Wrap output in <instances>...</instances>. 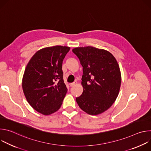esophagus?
Segmentation results:
<instances>
[{
    "mask_svg": "<svg viewBox=\"0 0 151 151\" xmlns=\"http://www.w3.org/2000/svg\"><path fill=\"white\" fill-rule=\"evenodd\" d=\"M76 84H77V81H74L73 83H70L69 85H70V87H73V86H75V85H76Z\"/></svg>",
    "mask_w": 151,
    "mask_h": 151,
    "instance_id": "34e87169",
    "label": "esophagus"
}]
</instances>
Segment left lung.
Segmentation results:
<instances>
[{"label":"left lung","instance_id":"8db88e82","mask_svg":"<svg viewBox=\"0 0 151 151\" xmlns=\"http://www.w3.org/2000/svg\"><path fill=\"white\" fill-rule=\"evenodd\" d=\"M83 68V93L76 98L80 108L91 115L108 109L116 100L121 87L118 63L109 51L93 47L72 50Z\"/></svg>","mask_w":151,"mask_h":151}]
</instances>
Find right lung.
<instances>
[{
	"instance_id": "1",
	"label": "right lung",
	"mask_w": 151,
	"mask_h": 151,
	"mask_svg": "<svg viewBox=\"0 0 151 151\" xmlns=\"http://www.w3.org/2000/svg\"><path fill=\"white\" fill-rule=\"evenodd\" d=\"M70 49L60 45L40 49L26 68L23 90L30 105L41 114L49 115L57 111L67 93L62 63Z\"/></svg>"
}]
</instances>
